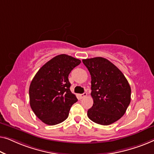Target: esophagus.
Returning <instances> with one entry per match:
<instances>
[{"label":"esophagus","instance_id":"obj_1","mask_svg":"<svg viewBox=\"0 0 154 154\" xmlns=\"http://www.w3.org/2000/svg\"><path fill=\"white\" fill-rule=\"evenodd\" d=\"M86 96H87V93L84 92V94L79 95V97H80V98H85Z\"/></svg>","mask_w":154,"mask_h":154}]
</instances>
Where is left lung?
Returning a JSON list of instances; mask_svg holds the SVG:
<instances>
[{"mask_svg": "<svg viewBox=\"0 0 154 154\" xmlns=\"http://www.w3.org/2000/svg\"><path fill=\"white\" fill-rule=\"evenodd\" d=\"M91 77L94 105L87 116L98 124L116 122L125 113L131 103V89L124 75L117 67L103 57L82 60Z\"/></svg>", "mask_w": 154, "mask_h": 154, "instance_id": "8db88e82", "label": "left lung"}]
</instances>
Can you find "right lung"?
<instances>
[{
  "mask_svg": "<svg viewBox=\"0 0 154 154\" xmlns=\"http://www.w3.org/2000/svg\"><path fill=\"white\" fill-rule=\"evenodd\" d=\"M81 60L66 54L51 58L38 71L29 87L30 105L45 124L56 125L68 117L77 97L70 91L68 75Z\"/></svg>",
  "mask_w": 154,
  "mask_h": 154,
  "instance_id": "obj_1",
  "label": "right lung"
}]
</instances>
